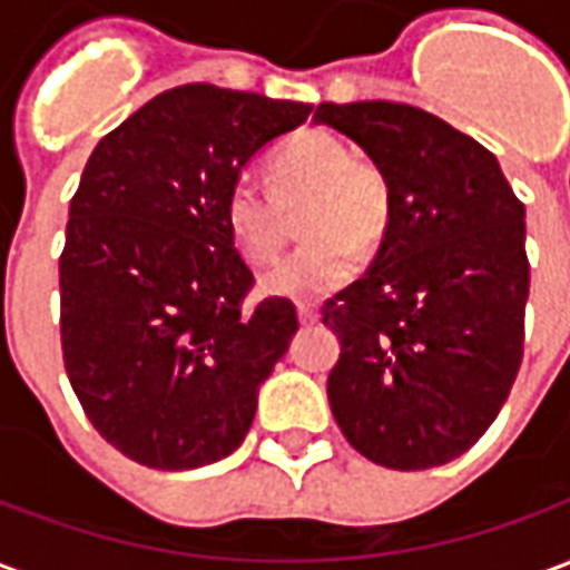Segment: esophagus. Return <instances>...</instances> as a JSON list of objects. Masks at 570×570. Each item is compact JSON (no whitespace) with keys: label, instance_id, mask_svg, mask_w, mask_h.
Here are the masks:
<instances>
[{"label":"esophagus","instance_id":"34e87169","mask_svg":"<svg viewBox=\"0 0 570 570\" xmlns=\"http://www.w3.org/2000/svg\"><path fill=\"white\" fill-rule=\"evenodd\" d=\"M298 321L305 323V326H311V323H317V317H321V311H317V305H311V302H298Z\"/></svg>","mask_w":570,"mask_h":570}]
</instances>
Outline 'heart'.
Wrapping results in <instances>:
<instances>
[{"instance_id":"obj_1","label":"heart","mask_w":570,"mask_h":570,"mask_svg":"<svg viewBox=\"0 0 570 570\" xmlns=\"http://www.w3.org/2000/svg\"><path fill=\"white\" fill-rule=\"evenodd\" d=\"M272 186L237 176L225 195V225L249 265H268L286 244V210L298 213L308 237L265 274L272 296L323 298L357 272V249L372 253L391 228V183L375 161L345 142L308 130L272 158Z\"/></svg>"}]
</instances>
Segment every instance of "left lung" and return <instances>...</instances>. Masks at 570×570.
<instances>
[{"label":"left lung","instance_id":"obj_1","mask_svg":"<svg viewBox=\"0 0 570 570\" xmlns=\"http://www.w3.org/2000/svg\"><path fill=\"white\" fill-rule=\"evenodd\" d=\"M391 183L370 272L323 302L342 354L326 396L387 470L454 461L498 419L525 347V204L485 146L419 106L321 104Z\"/></svg>","mask_w":570,"mask_h":570}]
</instances>
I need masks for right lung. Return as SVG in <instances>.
<instances>
[{
  "instance_id": "add662e5",
  "label": "right lung",
  "mask_w": 570,
  "mask_h": 570,
  "mask_svg": "<svg viewBox=\"0 0 570 570\" xmlns=\"http://www.w3.org/2000/svg\"><path fill=\"white\" fill-rule=\"evenodd\" d=\"M311 104L216 85L158 94L97 142L69 200L60 347L97 433L151 470H195L247 436L296 305H247L256 277L225 195Z\"/></svg>"
}]
</instances>
